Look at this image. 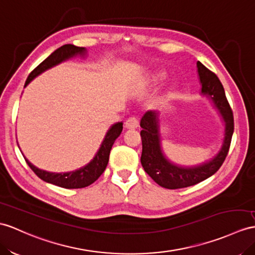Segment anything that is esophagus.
<instances>
[{"label":"esophagus","mask_w":255,"mask_h":255,"mask_svg":"<svg viewBox=\"0 0 255 255\" xmlns=\"http://www.w3.org/2000/svg\"><path fill=\"white\" fill-rule=\"evenodd\" d=\"M137 127H138V120L136 119L135 117L128 118V119L126 121V128H127L133 129V128H137Z\"/></svg>","instance_id":"obj_1"}]
</instances>
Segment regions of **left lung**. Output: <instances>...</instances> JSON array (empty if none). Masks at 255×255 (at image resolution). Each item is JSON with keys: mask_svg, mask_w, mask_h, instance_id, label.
<instances>
[{"mask_svg": "<svg viewBox=\"0 0 255 255\" xmlns=\"http://www.w3.org/2000/svg\"><path fill=\"white\" fill-rule=\"evenodd\" d=\"M202 95L209 97L225 122V137L219 153L211 160L195 166H181L167 159L161 147L159 132V113L148 110L140 120L142 151L140 162L145 172L161 187L177 189L196 185L212 176L224 162L234 133V116L225 91L216 74L197 61Z\"/></svg>", "mask_w": 255, "mask_h": 255, "instance_id": "1", "label": "left lung"}]
</instances>
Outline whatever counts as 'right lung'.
I'll return each instance as SVG.
<instances>
[{
	"mask_svg": "<svg viewBox=\"0 0 255 255\" xmlns=\"http://www.w3.org/2000/svg\"><path fill=\"white\" fill-rule=\"evenodd\" d=\"M86 54L85 47H79L74 46L72 44H66L61 47L56 49L48 57L43 60L42 63L35 68L33 71H31L29 77L24 83V86H27L31 81H32L36 76H39L42 72L49 69L56 65H58L63 61L69 59L74 56H84ZM123 123L118 122L111 127L108 132L105 136V138L102 142L101 147H99L98 151L96 152L95 157L93 158L90 163L82 166L81 169H78L76 171L66 172V173H53L47 172L44 170L38 169L32 163H30L29 161L24 158L26 162L30 166V169L32 170L36 175H38L41 179L51 183L53 185L59 186V187L67 188V189H74V188H83L94 183L98 177L103 174V172L106 170V166L109 161V154L110 150L113 148V145L115 140L119 137V135L122 132Z\"/></svg>",
	"mask_w": 255,
	"mask_h": 255,
	"instance_id": "1",
	"label": "right lung"
}]
</instances>
